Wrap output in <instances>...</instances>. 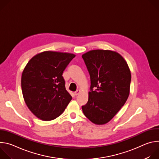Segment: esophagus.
<instances>
[{
  "label": "esophagus",
  "mask_w": 159,
  "mask_h": 159,
  "mask_svg": "<svg viewBox=\"0 0 159 159\" xmlns=\"http://www.w3.org/2000/svg\"><path fill=\"white\" fill-rule=\"evenodd\" d=\"M79 93H80V90H76V91L74 93V94H75V96H77Z\"/></svg>",
  "instance_id": "34e87169"
}]
</instances>
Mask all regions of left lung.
Returning <instances> with one entry per match:
<instances>
[{
  "instance_id": "1",
  "label": "left lung",
  "mask_w": 159,
  "mask_h": 159,
  "mask_svg": "<svg viewBox=\"0 0 159 159\" xmlns=\"http://www.w3.org/2000/svg\"><path fill=\"white\" fill-rule=\"evenodd\" d=\"M90 77L84 115L96 125H104L125 104L129 94L131 72L123 57L116 52L95 50L82 56Z\"/></svg>"
}]
</instances>
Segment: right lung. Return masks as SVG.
<instances>
[{"instance_id":"add662e5","label":"right lung","mask_w":159,"mask_h":159,"mask_svg":"<svg viewBox=\"0 0 159 159\" xmlns=\"http://www.w3.org/2000/svg\"><path fill=\"white\" fill-rule=\"evenodd\" d=\"M74 54L46 51L34 56L21 77V88L30 110L43 121L53 120L72 100L66 91L63 72Z\"/></svg>"}]
</instances>
